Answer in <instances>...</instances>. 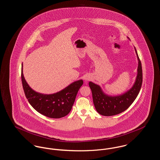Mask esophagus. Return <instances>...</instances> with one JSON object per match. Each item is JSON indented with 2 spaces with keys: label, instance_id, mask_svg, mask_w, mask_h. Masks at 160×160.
<instances>
[{
  "label": "esophagus",
  "instance_id": "34e87169",
  "mask_svg": "<svg viewBox=\"0 0 160 160\" xmlns=\"http://www.w3.org/2000/svg\"><path fill=\"white\" fill-rule=\"evenodd\" d=\"M89 76H85V77H84V79H85V81H88V80H89Z\"/></svg>",
  "mask_w": 160,
  "mask_h": 160
}]
</instances>
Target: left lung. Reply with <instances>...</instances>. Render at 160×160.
Returning a JSON list of instances; mask_svg holds the SVG:
<instances>
[{"mask_svg":"<svg viewBox=\"0 0 160 160\" xmlns=\"http://www.w3.org/2000/svg\"><path fill=\"white\" fill-rule=\"evenodd\" d=\"M134 49L138 60L137 76L134 84L129 90L121 94L111 95L105 93L98 84L91 81L89 82L93 102L99 114L106 116L119 114L127 110L137 98L142 84V69L135 47Z\"/></svg>","mask_w":160,"mask_h":160,"instance_id":"1","label":"left lung"}]
</instances>
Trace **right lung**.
<instances>
[{
    "instance_id": "obj_1",
    "label": "right lung",
    "mask_w": 160,
    "mask_h": 160,
    "mask_svg": "<svg viewBox=\"0 0 160 160\" xmlns=\"http://www.w3.org/2000/svg\"><path fill=\"white\" fill-rule=\"evenodd\" d=\"M22 80L25 95L31 105L39 113L50 118H60L68 114L78 92L83 84L82 79H79L56 93L45 94L38 92L27 83L23 75V63Z\"/></svg>"
}]
</instances>
